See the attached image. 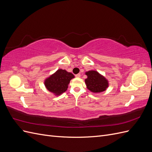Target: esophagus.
<instances>
[{"label": "esophagus", "mask_w": 152, "mask_h": 152, "mask_svg": "<svg viewBox=\"0 0 152 152\" xmlns=\"http://www.w3.org/2000/svg\"><path fill=\"white\" fill-rule=\"evenodd\" d=\"M80 76H81V75L80 74V73H78V74L75 75V77H80Z\"/></svg>", "instance_id": "1"}]
</instances>
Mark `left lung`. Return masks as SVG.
Returning <instances> with one entry per match:
<instances>
[{
  "mask_svg": "<svg viewBox=\"0 0 152 152\" xmlns=\"http://www.w3.org/2000/svg\"><path fill=\"white\" fill-rule=\"evenodd\" d=\"M87 79H86V84L87 89L93 93H101L103 92L108 86L107 80L105 78L99 74L96 71H89L86 73Z\"/></svg>",
  "mask_w": 152,
  "mask_h": 152,
  "instance_id": "left-lung-1",
  "label": "left lung"
}]
</instances>
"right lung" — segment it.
<instances>
[{"label": "right lung", "mask_w": 152, "mask_h": 152, "mask_svg": "<svg viewBox=\"0 0 152 152\" xmlns=\"http://www.w3.org/2000/svg\"><path fill=\"white\" fill-rule=\"evenodd\" d=\"M73 78H74V75L72 73L59 69L45 80L44 84L50 92L59 95L66 91L68 85Z\"/></svg>", "instance_id": "add662e5"}]
</instances>
